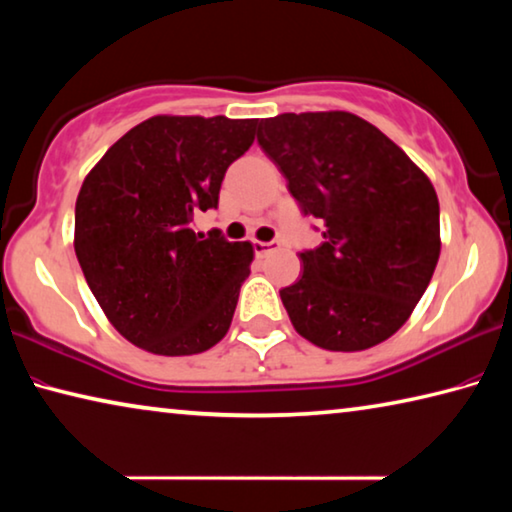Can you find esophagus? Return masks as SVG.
Wrapping results in <instances>:
<instances>
[{
  "label": "esophagus",
  "instance_id": "obj_1",
  "mask_svg": "<svg viewBox=\"0 0 512 512\" xmlns=\"http://www.w3.org/2000/svg\"><path fill=\"white\" fill-rule=\"evenodd\" d=\"M280 248V241H259V239H253V250L257 257H264L268 253H273V250Z\"/></svg>",
  "mask_w": 512,
  "mask_h": 512
}]
</instances>
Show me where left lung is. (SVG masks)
<instances>
[{"instance_id": "left-lung-1", "label": "left lung", "mask_w": 512, "mask_h": 512, "mask_svg": "<svg viewBox=\"0 0 512 512\" xmlns=\"http://www.w3.org/2000/svg\"><path fill=\"white\" fill-rule=\"evenodd\" d=\"M257 142L302 214L325 223L323 244L300 253V280L280 291L296 332L332 352L386 341L438 264L431 180L379 128L343 110L262 119Z\"/></svg>"}]
</instances>
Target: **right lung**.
I'll return each mask as SVG.
<instances>
[{
	"instance_id": "add662e5",
	"label": "right lung",
	"mask_w": 512,
	"mask_h": 512,
	"mask_svg": "<svg viewBox=\"0 0 512 512\" xmlns=\"http://www.w3.org/2000/svg\"><path fill=\"white\" fill-rule=\"evenodd\" d=\"M257 119L158 115L97 162L76 198L74 250L112 327L146 352L185 357L228 334L253 246L192 230Z\"/></svg>"
}]
</instances>
